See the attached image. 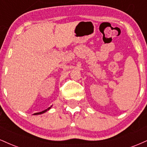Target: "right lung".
<instances>
[{
  "label": "right lung",
  "instance_id": "right-lung-1",
  "mask_svg": "<svg viewBox=\"0 0 147 147\" xmlns=\"http://www.w3.org/2000/svg\"><path fill=\"white\" fill-rule=\"evenodd\" d=\"M52 107V106H51V107H49V108H47V109H45V110L42 111V112H38V113H35V114H33V115H38V114H44V113H45L46 112H47L48 110H49V109H51V107Z\"/></svg>",
  "mask_w": 147,
  "mask_h": 147
}]
</instances>
